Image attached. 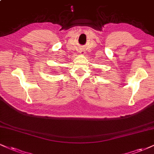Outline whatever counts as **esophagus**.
<instances>
[{
	"label": "esophagus",
	"instance_id": "obj_1",
	"mask_svg": "<svg viewBox=\"0 0 154 154\" xmlns=\"http://www.w3.org/2000/svg\"><path fill=\"white\" fill-rule=\"evenodd\" d=\"M80 52H81V53H82V54H85V52H84V51H80Z\"/></svg>",
	"mask_w": 154,
	"mask_h": 154
}]
</instances>
